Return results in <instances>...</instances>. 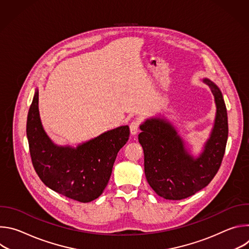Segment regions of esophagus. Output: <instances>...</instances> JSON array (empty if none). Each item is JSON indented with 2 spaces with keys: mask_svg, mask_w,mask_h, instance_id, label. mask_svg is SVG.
I'll use <instances>...</instances> for the list:
<instances>
[{
  "mask_svg": "<svg viewBox=\"0 0 249 249\" xmlns=\"http://www.w3.org/2000/svg\"><path fill=\"white\" fill-rule=\"evenodd\" d=\"M139 121L138 120H133L130 124V132L132 135H136L139 132Z\"/></svg>",
  "mask_w": 249,
  "mask_h": 249,
  "instance_id": "1",
  "label": "esophagus"
}]
</instances>
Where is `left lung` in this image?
<instances>
[{"instance_id": "8db88e82", "label": "left lung", "mask_w": 249, "mask_h": 249, "mask_svg": "<svg viewBox=\"0 0 249 249\" xmlns=\"http://www.w3.org/2000/svg\"><path fill=\"white\" fill-rule=\"evenodd\" d=\"M216 104L210 136L198 157H194L176 127L163 115L146 119L140 125L139 142L144 150L148 183L160 197L181 200L206 187L218 172L226 150L229 126L221 89L211 80H202Z\"/></svg>"}]
</instances>
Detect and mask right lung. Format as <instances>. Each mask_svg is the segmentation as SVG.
Segmentation results:
<instances>
[{
	"label": "right lung",
	"instance_id": "add662e5",
	"mask_svg": "<svg viewBox=\"0 0 249 249\" xmlns=\"http://www.w3.org/2000/svg\"><path fill=\"white\" fill-rule=\"evenodd\" d=\"M26 135L33 167L53 191L89 203L107 185L120 149L127 143L129 126H120L79 144L59 146L45 132L38 109V89L29 107Z\"/></svg>",
	"mask_w": 249,
	"mask_h": 249
}]
</instances>
